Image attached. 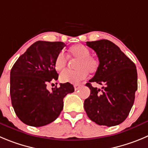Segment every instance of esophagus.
Instances as JSON below:
<instances>
[{
    "instance_id": "obj_1",
    "label": "esophagus",
    "mask_w": 148,
    "mask_h": 148,
    "mask_svg": "<svg viewBox=\"0 0 148 148\" xmlns=\"http://www.w3.org/2000/svg\"><path fill=\"white\" fill-rule=\"evenodd\" d=\"M80 87H81L80 85H74V90H75L79 89V88H80Z\"/></svg>"
}]
</instances>
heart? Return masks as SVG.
I'll return each instance as SVG.
<instances>
[{"label":"heart","mask_w":148,"mask_h":148,"mask_svg":"<svg viewBox=\"0 0 148 148\" xmlns=\"http://www.w3.org/2000/svg\"><path fill=\"white\" fill-rule=\"evenodd\" d=\"M68 56L69 58L77 59L75 71H66L62 73L60 80L63 83L79 84L88 77V71L95 73L99 67V60L90 55V51L82 45H75L69 49ZM68 59L63 52H60L55 58V68L58 71H63L67 66Z\"/></svg>","instance_id":"1"}]
</instances>
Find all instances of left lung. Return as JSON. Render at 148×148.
Wrapping results in <instances>:
<instances>
[{"label":"left lung","instance_id":"8db88e82","mask_svg":"<svg viewBox=\"0 0 148 148\" xmlns=\"http://www.w3.org/2000/svg\"><path fill=\"white\" fill-rule=\"evenodd\" d=\"M96 52L99 69L86 86L90 95L84 102L88 118L100 125L114 126L123 122L134 104L137 90V71L134 63L114 43L107 39L87 41ZM103 85L93 88L90 82Z\"/></svg>","mask_w":148,"mask_h":148}]
</instances>
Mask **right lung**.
Listing matches in <instances>:
<instances>
[{"instance_id":"right-lung-1","label":"right lung","mask_w":148,"mask_h":148,"mask_svg":"<svg viewBox=\"0 0 148 148\" xmlns=\"http://www.w3.org/2000/svg\"><path fill=\"white\" fill-rule=\"evenodd\" d=\"M66 46L61 41H38L33 44L14 64L10 73L12 104L19 119L30 126L40 127L53 122L61 112L63 99L73 93L70 83L47 88L57 80L55 60Z\"/></svg>"}]
</instances>
